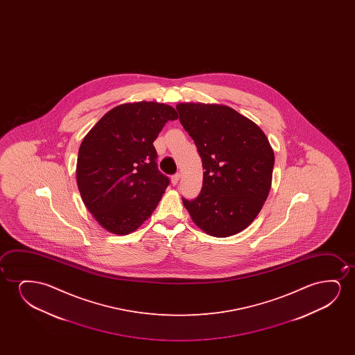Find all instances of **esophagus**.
<instances>
[{
  "label": "esophagus",
  "instance_id": "34e87169",
  "mask_svg": "<svg viewBox=\"0 0 355 355\" xmlns=\"http://www.w3.org/2000/svg\"><path fill=\"white\" fill-rule=\"evenodd\" d=\"M180 180V173H175V175H172V178H171V182H172V184L177 185L178 184V182Z\"/></svg>",
  "mask_w": 355,
  "mask_h": 355
}]
</instances>
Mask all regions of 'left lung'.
Returning <instances> with one entry per match:
<instances>
[{
  "label": "left lung",
  "mask_w": 355,
  "mask_h": 355,
  "mask_svg": "<svg viewBox=\"0 0 355 355\" xmlns=\"http://www.w3.org/2000/svg\"><path fill=\"white\" fill-rule=\"evenodd\" d=\"M180 121L198 146L204 167L198 198L183 204L205 233L243 232L262 209L272 187L274 151L267 136L227 105L180 103Z\"/></svg>",
  "instance_id": "obj_1"
}]
</instances>
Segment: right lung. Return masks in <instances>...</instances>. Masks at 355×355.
I'll return each mask as SVG.
<instances>
[{"mask_svg":"<svg viewBox=\"0 0 355 355\" xmlns=\"http://www.w3.org/2000/svg\"><path fill=\"white\" fill-rule=\"evenodd\" d=\"M178 119L164 103L121 104L107 112L83 138L76 180L83 204L103 228L126 235L156 209L170 180L156 164L154 141Z\"/></svg>","mask_w":355,"mask_h":355,"instance_id":"obj_1","label":"right lung"}]
</instances>
